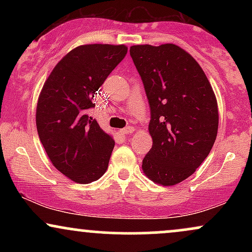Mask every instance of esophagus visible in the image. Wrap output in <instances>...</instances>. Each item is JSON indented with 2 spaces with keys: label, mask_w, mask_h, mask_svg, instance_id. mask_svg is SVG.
<instances>
[{
  "label": "esophagus",
  "mask_w": 252,
  "mask_h": 252,
  "mask_svg": "<svg viewBox=\"0 0 252 252\" xmlns=\"http://www.w3.org/2000/svg\"><path fill=\"white\" fill-rule=\"evenodd\" d=\"M134 131H135L134 126H126V128L121 130V132H122V134H132Z\"/></svg>",
  "instance_id": "obj_1"
}]
</instances>
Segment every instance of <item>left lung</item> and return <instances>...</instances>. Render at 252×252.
<instances>
[{"label": "left lung", "instance_id": "1", "mask_svg": "<svg viewBox=\"0 0 252 252\" xmlns=\"http://www.w3.org/2000/svg\"><path fill=\"white\" fill-rule=\"evenodd\" d=\"M130 56L150 106L153 147L142 170L155 184L174 186L195 172L215 144V91L194 58L174 43L135 45Z\"/></svg>", "mask_w": 252, "mask_h": 252}]
</instances>
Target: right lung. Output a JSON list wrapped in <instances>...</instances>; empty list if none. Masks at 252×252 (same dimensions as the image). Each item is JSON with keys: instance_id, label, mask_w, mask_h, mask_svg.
<instances>
[{"instance_id": "add662e5", "label": "right lung", "mask_w": 252, "mask_h": 252, "mask_svg": "<svg viewBox=\"0 0 252 252\" xmlns=\"http://www.w3.org/2000/svg\"><path fill=\"white\" fill-rule=\"evenodd\" d=\"M126 51V45L78 46L54 66L37 98L36 129L46 154L77 184L96 181L108 169L114 137L89 116V109Z\"/></svg>"}]
</instances>
